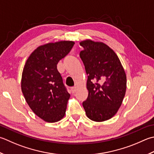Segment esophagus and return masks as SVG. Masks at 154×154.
Listing matches in <instances>:
<instances>
[{"label": "esophagus", "mask_w": 154, "mask_h": 154, "mask_svg": "<svg viewBox=\"0 0 154 154\" xmlns=\"http://www.w3.org/2000/svg\"><path fill=\"white\" fill-rule=\"evenodd\" d=\"M71 91L72 92V93H75L77 91V87H71Z\"/></svg>", "instance_id": "1"}]
</instances>
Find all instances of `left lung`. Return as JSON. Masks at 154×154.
I'll return each mask as SVG.
<instances>
[{
  "mask_svg": "<svg viewBox=\"0 0 154 154\" xmlns=\"http://www.w3.org/2000/svg\"><path fill=\"white\" fill-rule=\"evenodd\" d=\"M80 57L88 75L89 94L83 106L88 118L101 122L111 119L122 105L127 79L116 53L102 42L81 41Z\"/></svg>",
  "mask_w": 154,
  "mask_h": 154,
  "instance_id": "1",
  "label": "left lung"
}]
</instances>
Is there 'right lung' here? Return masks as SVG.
Wrapping results in <instances>:
<instances>
[{
    "label": "right lung",
    "instance_id": "right-lung-1",
    "mask_svg": "<svg viewBox=\"0 0 154 154\" xmlns=\"http://www.w3.org/2000/svg\"><path fill=\"white\" fill-rule=\"evenodd\" d=\"M74 44L73 41H61L39 46L24 67L21 79L24 97L33 112L47 122H59L65 116L70 94L57 65Z\"/></svg>",
    "mask_w": 154,
    "mask_h": 154
}]
</instances>
